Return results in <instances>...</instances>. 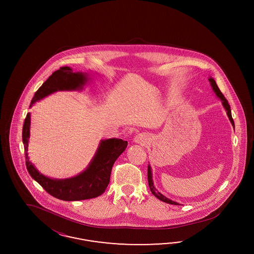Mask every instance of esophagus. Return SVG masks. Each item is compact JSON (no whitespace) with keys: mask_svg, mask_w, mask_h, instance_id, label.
<instances>
[{"mask_svg":"<svg viewBox=\"0 0 254 254\" xmlns=\"http://www.w3.org/2000/svg\"><path fill=\"white\" fill-rule=\"evenodd\" d=\"M146 136H145L144 134H138V135L135 137V142H137V143L144 144V143H146Z\"/></svg>","mask_w":254,"mask_h":254,"instance_id":"34e87169","label":"esophagus"}]
</instances>
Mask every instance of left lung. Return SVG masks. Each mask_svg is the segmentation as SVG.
Segmentation results:
<instances>
[{
  "label": "left lung",
  "instance_id": "left-lung-1",
  "mask_svg": "<svg viewBox=\"0 0 254 254\" xmlns=\"http://www.w3.org/2000/svg\"><path fill=\"white\" fill-rule=\"evenodd\" d=\"M208 81H209L210 85H211V87H212V90H213L214 93H215L216 96H217V97H218L220 100H222V103H223V108L225 109V111H226V114H227V116H228V118H229V120H230L231 124H232V126L234 127V128H235V123H234V120H233V118H232L230 105H229L228 101H227V100L224 98V96H223V93L221 92V90L219 89L218 85H217V84H216L215 80H214L213 78L209 77V78H208ZM152 177H153V175H152V169H151L150 165H148V184H149V187H150V190H151L152 193L154 194L155 197H157L158 199L161 200V201H163V202L169 203V204H171V205H180V204L177 203V202H175V201H172V200L169 199L168 197H166L165 195H163L162 193H160V192H158V191L155 189V187L154 186V183H153V178Z\"/></svg>",
  "mask_w": 254,
  "mask_h": 254
}]
</instances>
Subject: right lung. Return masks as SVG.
Segmentation results:
<instances>
[{
    "label": "right lung",
    "mask_w": 254,
    "mask_h": 254,
    "mask_svg": "<svg viewBox=\"0 0 254 254\" xmlns=\"http://www.w3.org/2000/svg\"><path fill=\"white\" fill-rule=\"evenodd\" d=\"M88 81L86 72H72L69 67H62L48 77L46 82L34 94L31 107L36 101L46 96L64 90H80ZM31 115L27 114L22 129V140L25 150L27 169L46 192L52 196L64 201H78L97 197L105 192L110 183L113 166L119 155L127 146V141L121 138H108L100 140V145L88 167L75 177L69 179H51L40 173L28 156V142L30 138Z\"/></svg>",
    "instance_id": "add662e5"
}]
</instances>
